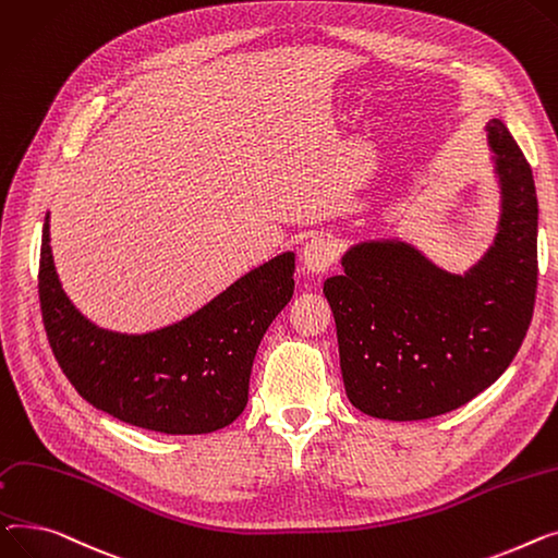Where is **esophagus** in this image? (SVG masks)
Here are the masks:
<instances>
[{"label": "esophagus", "instance_id": "1", "mask_svg": "<svg viewBox=\"0 0 558 558\" xmlns=\"http://www.w3.org/2000/svg\"><path fill=\"white\" fill-rule=\"evenodd\" d=\"M336 243L329 236H313L311 241H306L304 250H302V264L308 272H326L333 264H336Z\"/></svg>", "mask_w": 558, "mask_h": 558}]
</instances>
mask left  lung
<instances>
[{"instance_id": "1", "label": "left lung", "mask_w": 558, "mask_h": 558, "mask_svg": "<svg viewBox=\"0 0 558 558\" xmlns=\"http://www.w3.org/2000/svg\"><path fill=\"white\" fill-rule=\"evenodd\" d=\"M502 182L498 241L454 277L399 241L355 245L324 281L349 401L369 416L418 421L475 399L511 365L534 317L538 201L527 157L488 123Z\"/></svg>"}]
</instances>
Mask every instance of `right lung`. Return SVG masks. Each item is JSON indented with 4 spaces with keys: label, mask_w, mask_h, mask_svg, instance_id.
Masks as SVG:
<instances>
[{
    "label": "right lung",
    "mask_w": 558,
    "mask_h": 558,
    "mask_svg": "<svg viewBox=\"0 0 558 558\" xmlns=\"http://www.w3.org/2000/svg\"><path fill=\"white\" fill-rule=\"evenodd\" d=\"M292 272L294 254L286 252L180 324L146 336L110 333L64 298L47 216L38 292L51 351L87 403L144 430L203 435L245 410L254 353L292 298Z\"/></svg>",
    "instance_id": "add662e5"
}]
</instances>
